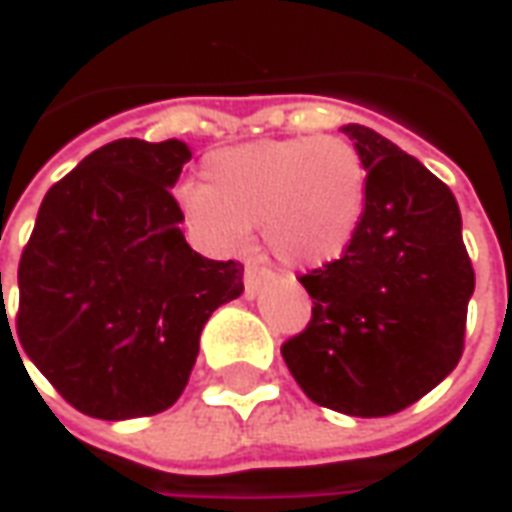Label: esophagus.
<instances>
[{
	"mask_svg": "<svg viewBox=\"0 0 512 512\" xmlns=\"http://www.w3.org/2000/svg\"><path fill=\"white\" fill-rule=\"evenodd\" d=\"M268 279H271V271L268 268H260V266H246L244 271V293L246 299H255L260 288L266 285Z\"/></svg>",
	"mask_w": 512,
	"mask_h": 512,
	"instance_id": "obj_1",
	"label": "esophagus"
}]
</instances>
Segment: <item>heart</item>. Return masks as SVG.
<instances>
[{"label":"heart","mask_w":512,"mask_h":512,"mask_svg":"<svg viewBox=\"0 0 512 512\" xmlns=\"http://www.w3.org/2000/svg\"><path fill=\"white\" fill-rule=\"evenodd\" d=\"M205 183H183L178 205L205 249L238 255L260 224L263 244L290 268L343 255L365 213L362 158L337 136H288L219 147L202 161Z\"/></svg>","instance_id":"1"}]
</instances>
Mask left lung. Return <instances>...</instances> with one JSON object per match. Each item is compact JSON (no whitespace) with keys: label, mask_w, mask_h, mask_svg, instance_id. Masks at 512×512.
I'll list each match as a JSON object with an SVG mask.
<instances>
[{"label":"left lung","mask_w":512,"mask_h":512,"mask_svg":"<svg viewBox=\"0 0 512 512\" xmlns=\"http://www.w3.org/2000/svg\"><path fill=\"white\" fill-rule=\"evenodd\" d=\"M343 131L367 169L365 213L343 257L299 279L312 321L282 359L312 403L389 417L458 365L474 268L452 191L373 128Z\"/></svg>","instance_id":"left-lung-1"}]
</instances>
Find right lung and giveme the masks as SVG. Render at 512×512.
I'll return each mask as SVG.
<instances>
[{
    "instance_id": "right-lung-1",
    "label": "right lung",
    "mask_w": 512,
    "mask_h": 512,
    "mask_svg": "<svg viewBox=\"0 0 512 512\" xmlns=\"http://www.w3.org/2000/svg\"><path fill=\"white\" fill-rule=\"evenodd\" d=\"M189 158L180 139H117L40 202L18 263V343L87 417L167 411L189 384L202 326L244 293L238 260H208L180 233L169 189Z\"/></svg>"
}]
</instances>
